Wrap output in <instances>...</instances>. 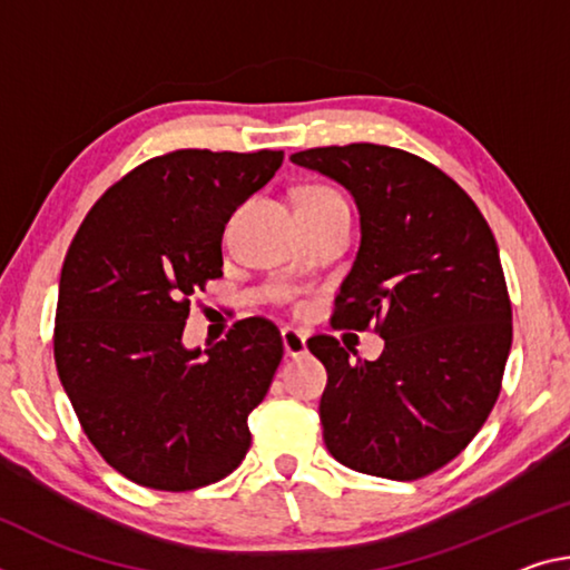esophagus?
Here are the masks:
<instances>
[{
	"mask_svg": "<svg viewBox=\"0 0 570 570\" xmlns=\"http://www.w3.org/2000/svg\"><path fill=\"white\" fill-rule=\"evenodd\" d=\"M282 340H284V352L288 357H299L306 352V334L304 332L294 330V327H284Z\"/></svg>",
	"mask_w": 570,
	"mask_h": 570,
	"instance_id": "34e87169",
	"label": "esophagus"
}]
</instances>
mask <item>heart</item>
<instances>
[{"label":"heart","mask_w":570,"mask_h":570,"mask_svg":"<svg viewBox=\"0 0 570 570\" xmlns=\"http://www.w3.org/2000/svg\"><path fill=\"white\" fill-rule=\"evenodd\" d=\"M330 207H347L345 197L330 185H304L296 193V210H330Z\"/></svg>","instance_id":"obj_1"}]
</instances>
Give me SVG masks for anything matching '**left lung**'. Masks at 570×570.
<instances>
[{
	"mask_svg": "<svg viewBox=\"0 0 570 570\" xmlns=\"http://www.w3.org/2000/svg\"><path fill=\"white\" fill-rule=\"evenodd\" d=\"M292 161L345 185L360 210L332 327L385 340L375 363L332 334L306 342L327 367L324 444L363 474L421 480L462 454L502 391L512 304L497 240L472 197L411 151L347 144Z\"/></svg>",
	"mask_w": 570,
	"mask_h": 570,
	"instance_id": "1",
	"label": "left lung"
}]
</instances>
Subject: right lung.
Instances as JSON below:
<instances>
[{
	"label": "right lung",
	"instance_id": "1",
	"mask_svg": "<svg viewBox=\"0 0 570 570\" xmlns=\"http://www.w3.org/2000/svg\"><path fill=\"white\" fill-rule=\"evenodd\" d=\"M284 151L177 149L111 185L60 271L56 367L90 444L126 480L189 492L250 446L248 413L284 355L276 324L238 320L205 352L183 345L189 299L223 276L233 210Z\"/></svg>",
	"mask_w": 570,
	"mask_h": 570
}]
</instances>
